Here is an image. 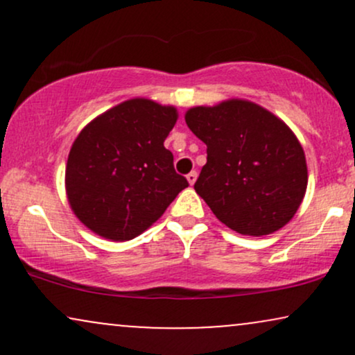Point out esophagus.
Wrapping results in <instances>:
<instances>
[{
    "label": "esophagus",
    "instance_id": "obj_1",
    "mask_svg": "<svg viewBox=\"0 0 355 355\" xmlns=\"http://www.w3.org/2000/svg\"><path fill=\"white\" fill-rule=\"evenodd\" d=\"M187 180H189L190 185H193V183L197 182V172H195V170L193 172H190L189 175H187Z\"/></svg>",
    "mask_w": 355,
    "mask_h": 355
}]
</instances>
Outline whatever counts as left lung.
<instances>
[{
	"instance_id": "obj_1",
	"label": "left lung",
	"mask_w": 355,
	"mask_h": 355,
	"mask_svg": "<svg viewBox=\"0 0 355 355\" xmlns=\"http://www.w3.org/2000/svg\"><path fill=\"white\" fill-rule=\"evenodd\" d=\"M185 121L207 145V164L193 189L220 222L254 237L291 222L307 190V164L280 118L234 98L190 108Z\"/></svg>"
}]
</instances>
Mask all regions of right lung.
<instances>
[{"label": "right lung", "mask_w": 355, "mask_h": 355, "mask_svg": "<svg viewBox=\"0 0 355 355\" xmlns=\"http://www.w3.org/2000/svg\"><path fill=\"white\" fill-rule=\"evenodd\" d=\"M177 118L175 107L133 98L81 130L64 172L68 202L81 223L100 237L125 242L164 215L189 187L164 146Z\"/></svg>", "instance_id": "add662e5"}]
</instances>
